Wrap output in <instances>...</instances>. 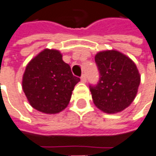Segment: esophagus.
<instances>
[{"label": "esophagus", "mask_w": 156, "mask_h": 156, "mask_svg": "<svg viewBox=\"0 0 156 156\" xmlns=\"http://www.w3.org/2000/svg\"><path fill=\"white\" fill-rule=\"evenodd\" d=\"M87 78H86V76H85V74H83L82 76H81V82L83 83H85L86 82Z\"/></svg>", "instance_id": "esophagus-1"}]
</instances>
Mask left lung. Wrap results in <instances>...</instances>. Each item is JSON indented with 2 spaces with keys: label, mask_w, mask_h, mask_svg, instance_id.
I'll return each mask as SVG.
<instances>
[{
  "label": "left lung",
  "mask_w": 156,
  "mask_h": 156,
  "mask_svg": "<svg viewBox=\"0 0 156 156\" xmlns=\"http://www.w3.org/2000/svg\"><path fill=\"white\" fill-rule=\"evenodd\" d=\"M95 61L100 73L96 85H90L96 107L108 114L121 112L133 101L140 74L132 60L116 50L97 53Z\"/></svg>",
  "instance_id": "1"
}]
</instances>
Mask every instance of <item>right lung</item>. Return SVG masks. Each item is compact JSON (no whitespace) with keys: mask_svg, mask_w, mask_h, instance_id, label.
<instances>
[{"mask_svg":"<svg viewBox=\"0 0 156 156\" xmlns=\"http://www.w3.org/2000/svg\"><path fill=\"white\" fill-rule=\"evenodd\" d=\"M79 81L60 51L46 48L26 66L22 88L32 108L44 114H57L67 107Z\"/></svg>","mask_w":156,"mask_h":156,"instance_id":"right-lung-1","label":"right lung"}]
</instances>
